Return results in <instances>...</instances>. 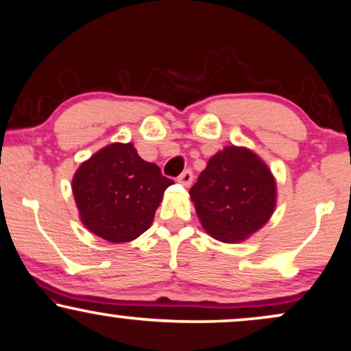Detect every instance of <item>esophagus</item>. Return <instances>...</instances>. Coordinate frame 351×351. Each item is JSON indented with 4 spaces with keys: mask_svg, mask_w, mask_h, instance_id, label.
<instances>
[{
    "mask_svg": "<svg viewBox=\"0 0 351 351\" xmlns=\"http://www.w3.org/2000/svg\"><path fill=\"white\" fill-rule=\"evenodd\" d=\"M193 180H194V175H193V171L189 170V168H188V170H184L178 176V181H180L181 184H184V186H189L191 183H193Z\"/></svg>",
    "mask_w": 351,
    "mask_h": 351,
    "instance_id": "1",
    "label": "esophagus"
}]
</instances>
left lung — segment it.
<instances>
[{"mask_svg":"<svg viewBox=\"0 0 351 351\" xmlns=\"http://www.w3.org/2000/svg\"><path fill=\"white\" fill-rule=\"evenodd\" d=\"M206 232L238 243L259 230L275 207V181L267 165L241 147H225L207 163L189 189Z\"/></svg>","mask_w":351,"mask_h":351,"instance_id":"8db88e82","label":"left lung"}]
</instances>
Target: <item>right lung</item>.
Segmentation results:
<instances>
[{
  "label": "right lung",
  "mask_w": 351,
  "mask_h": 351,
  "mask_svg": "<svg viewBox=\"0 0 351 351\" xmlns=\"http://www.w3.org/2000/svg\"><path fill=\"white\" fill-rule=\"evenodd\" d=\"M173 180L137 155L132 144H112L84 162L73 180L81 220L97 237L128 243L152 225Z\"/></svg>",
  "instance_id": "1"
}]
</instances>
